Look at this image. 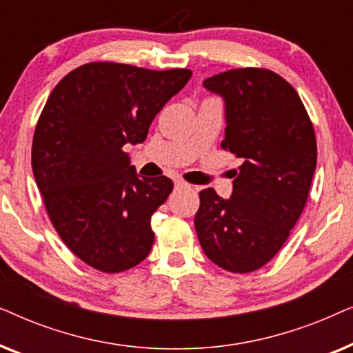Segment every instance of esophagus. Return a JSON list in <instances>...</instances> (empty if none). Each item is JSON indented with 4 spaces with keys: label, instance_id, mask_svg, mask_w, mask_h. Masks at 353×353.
<instances>
[{
    "label": "esophagus",
    "instance_id": "1",
    "mask_svg": "<svg viewBox=\"0 0 353 353\" xmlns=\"http://www.w3.org/2000/svg\"><path fill=\"white\" fill-rule=\"evenodd\" d=\"M175 188L176 190H188V188H191L190 185H188L186 181H181V180H176L175 181Z\"/></svg>",
    "mask_w": 353,
    "mask_h": 353
}]
</instances>
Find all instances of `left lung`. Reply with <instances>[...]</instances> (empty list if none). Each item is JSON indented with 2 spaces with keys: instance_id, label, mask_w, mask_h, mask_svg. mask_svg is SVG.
<instances>
[{
  "instance_id": "obj_1",
  "label": "left lung",
  "mask_w": 353,
  "mask_h": 353,
  "mask_svg": "<svg viewBox=\"0 0 353 353\" xmlns=\"http://www.w3.org/2000/svg\"><path fill=\"white\" fill-rule=\"evenodd\" d=\"M226 103L221 149L239 157L231 199L199 192L194 226L201 248L231 273L262 268L286 243L307 204L316 167V138L294 86L260 67L204 80Z\"/></svg>"
}]
</instances>
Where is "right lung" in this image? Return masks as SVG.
<instances>
[{"mask_svg":"<svg viewBox=\"0 0 353 353\" xmlns=\"http://www.w3.org/2000/svg\"><path fill=\"white\" fill-rule=\"evenodd\" d=\"M110 61L69 72L48 98L32 143V168L48 216L81 262L120 273L151 252V216L173 181L138 176L123 152L191 79Z\"/></svg>","mask_w":353,"mask_h":353,"instance_id":"1","label":"right lung"}]
</instances>
